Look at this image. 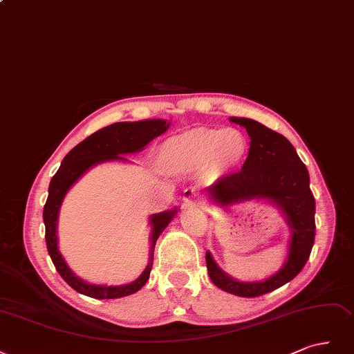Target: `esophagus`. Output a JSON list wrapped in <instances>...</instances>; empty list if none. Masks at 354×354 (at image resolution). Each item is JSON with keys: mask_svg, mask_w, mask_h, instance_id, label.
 <instances>
[{"mask_svg": "<svg viewBox=\"0 0 354 354\" xmlns=\"http://www.w3.org/2000/svg\"><path fill=\"white\" fill-rule=\"evenodd\" d=\"M182 200H184L185 204H196L198 201V192L196 188H187L184 191V196H182Z\"/></svg>", "mask_w": 354, "mask_h": 354, "instance_id": "obj_1", "label": "esophagus"}]
</instances>
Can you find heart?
Masks as SVG:
<instances>
[{"label":"heart","instance_id":"obj_1","mask_svg":"<svg viewBox=\"0 0 354 354\" xmlns=\"http://www.w3.org/2000/svg\"><path fill=\"white\" fill-rule=\"evenodd\" d=\"M252 151L248 135L236 128H194L170 136L158 156L172 174L204 170L209 176H223L241 167Z\"/></svg>","mask_w":354,"mask_h":354}]
</instances>
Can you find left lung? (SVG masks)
I'll return each mask as SVG.
<instances>
[{
  "label": "left lung",
  "instance_id": "1",
  "mask_svg": "<svg viewBox=\"0 0 354 354\" xmlns=\"http://www.w3.org/2000/svg\"><path fill=\"white\" fill-rule=\"evenodd\" d=\"M250 136L252 151L243 169L226 175L206 189L210 206L230 209L245 201H263L279 210L290 226L288 253L283 265L266 279L239 281L219 268L206 253L209 277L216 287L239 297L270 292L299 275L315 243V198L307 167L292 144L253 119L230 118Z\"/></svg>",
  "mask_w": 354,
  "mask_h": 354
}]
</instances>
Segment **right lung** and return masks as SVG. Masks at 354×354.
<instances>
[{"label": "right lung", "mask_w": 354, "mask_h": 354, "mask_svg": "<svg viewBox=\"0 0 354 354\" xmlns=\"http://www.w3.org/2000/svg\"><path fill=\"white\" fill-rule=\"evenodd\" d=\"M170 127V122L165 119H148L138 122H118L109 124L88 136L81 144L66 154L62 166L53 176L48 187V198L44 206V225H45V241H47L48 254L53 263L60 273L62 278L71 285L73 290L88 297L106 300L127 297L141 290L150 278L153 268L154 247L157 238L166 230V226L179 213V207L154 213L148 218L150 232V257L141 275L132 282L122 285H106V283H91L79 278L67 265L64 256L59 247V216L60 207L66 194L81 179L89 169L102 163H131L127 157L129 154L141 153L157 136L165 133Z\"/></svg>", "instance_id": "right-lung-1"}]
</instances>
